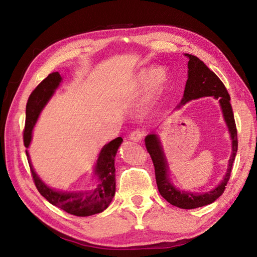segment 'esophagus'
<instances>
[{"instance_id": "esophagus-1", "label": "esophagus", "mask_w": 257, "mask_h": 257, "mask_svg": "<svg viewBox=\"0 0 257 257\" xmlns=\"http://www.w3.org/2000/svg\"><path fill=\"white\" fill-rule=\"evenodd\" d=\"M144 132L142 131V130H135V131H133L131 133V135H130V139L131 141H133V142H142L143 141V138H144Z\"/></svg>"}]
</instances>
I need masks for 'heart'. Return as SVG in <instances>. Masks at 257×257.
Masks as SVG:
<instances>
[{"label": "heart", "mask_w": 257, "mask_h": 257, "mask_svg": "<svg viewBox=\"0 0 257 257\" xmlns=\"http://www.w3.org/2000/svg\"><path fill=\"white\" fill-rule=\"evenodd\" d=\"M137 81L142 85H146L151 81L155 85H161L165 81V72L162 68L144 69V71L138 74Z\"/></svg>", "instance_id": "heart-1"}]
</instances>
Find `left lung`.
<instances>
[{"label":"left lung","instance_id":"left-lung-1","mask_svg":"<svg viewBox=\"0 0 257 257\" xmlns=\"http://www.w3.org/2000/svg\"><path fill=\"white\" fill-rule=\"evenodd\" d=\"M185 56L189 58V76L185 84L183 98L181 99V105H184L192 99H196L204 96H213L214 98L219 99L225 122H226L230 133L232 146V152L229 159L226 175L224 176L222 182L210 192L197 194L179 191L169 181L167 174L168 165L159 137L155 134L148 135L145 138V145L147 151L149 152L153 162L155 179H157L158 189L161 195L173 206L182 209H194L212 204L214 200H216L224 193L225 186H226L230 178L232 163L235 161L236 153L238 150V137L234 112H232V108L230 105V96L226 88H225L224 83L197 57L188 53ZM179 107H180V105L177 108Z\"/></svg>","mask_w":257,"mask_h":257}]
</instances>
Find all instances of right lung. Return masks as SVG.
Instances as JSON below:
<instances>
[{"label": "right lung", "instance_id": "right-lung-1", "mask_svg": "<svg viewBox=\"0 0 257 257\" xmlns=\"http://www.w3.org/2000/svg\"><path fill=\"white\" fill-rule=\"evenodd\" d=\"M62 78L58 72L49 74L31 93L27 103L26 126L23 131V144L28 148L32 139V130L38 115L49 98L59 87ZM123 139L118 137L104 146L95 166L98 184L95 190L85 192H58L48 188L36 175L29 159L28 162L36 189L50 204L76 216H90L104 211L109 206L115 193L114 157Z\"/></svg>", "mask_w": 257, "mask_h": 257}]
</instances>
